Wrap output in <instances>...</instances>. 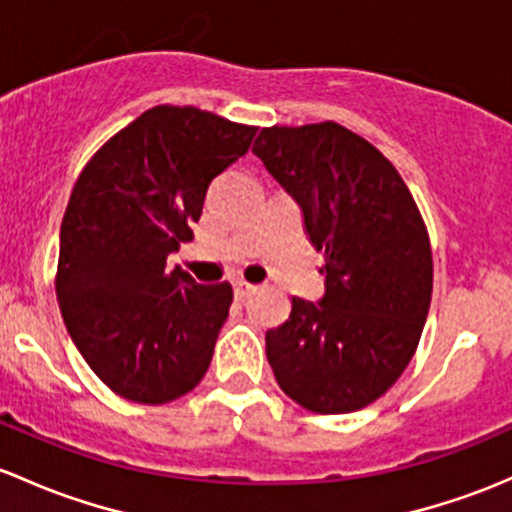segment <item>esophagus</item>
I'll return each instance as SVG.
<instances>
[{
  "instance_id": "34e87169",
  "label": "esophagus",
  "mask_w": 512,
  "mask_h": 512,
  "mask_svg": "<svg viewBox=\"0 0 512 512\" xmlns=\"http://www.w3.org/2000/svg\"><path fill=\"white\" fill-rule=\"evenodd\" d=\"M255 284L245 282V279H233V292H235V299H245L250 297L252 292H255Z\"/></svg>"
}]
</instances>
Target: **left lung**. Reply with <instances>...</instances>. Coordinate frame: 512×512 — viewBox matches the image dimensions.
Returning <instances> with one entry per match:
<instances>
[{"label":"left lung","mask_w":512,"mask_h":512,"mask_svg":"<svg viewBox=\"0 0 512 512\" xmlns=\"http://www.w3.org/2000/svg\"><path fill=\"white\" fill-rule=\"evenodd\" d=\"M252 152L292 193L324 252L319 304L265 333L279 387L304 410L346 414L383 397L417 351L432 301V245L410 188L338 122L265 127Z\"/></svg>","instance_id":"obj_1"}]
</instances>
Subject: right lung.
<instances>
[{"label": "right lung", "mask_w": 512, "mask_h": 512, "mask_svg": "<svg viewBox=\"0 0 512 512\" xmlns=\"http://www.w3.org/2000/svg\"><path fill=\"white\" fill-rule=\"evenodd\" d=\"M255 132L191 105H157L112 134L75 181L58 306L85 363L129 402L176 400L211 365L233 287L196 284L166 257L193 240L208 186Z\"/></svg>", "instance_id": "add662e5"}]
</instances>
